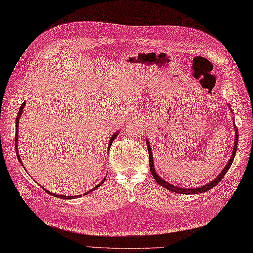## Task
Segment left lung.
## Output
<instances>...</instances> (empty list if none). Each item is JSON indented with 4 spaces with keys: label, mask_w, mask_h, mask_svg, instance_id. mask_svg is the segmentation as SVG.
<instances>
[{
    "label": "left lung",
    "mask_w": 253,
    "mask_h": 253,
    "mask_svg": "<svg viewBox=\"0 0 253 253\" xmlns=\"http://www.w3.org/2000/svg\"><path fill=\"white\" fill-rule=\"evenodd\" d=\"M234 129H235V141H234V147H233V152H232V155H231V158H230V160L228 161V164L225 165V167L223 168V170L221 171V173H220L219 175H218L215 179H212L211 182V183H209V184H206V185H204V186H201L200 188H196V187H194V188H188V189H187V188H182V187L174 186V185H172V184H170V183H168L167 180H165V179L161 178V177L158 175V174L156 173V170L154 169V163H153V156H152L151 145H150V143H148V140H146L147 151H148V155H150V170H151V173H152L153 177L155 178V180H156V182H157L160 186H163L164 188H167L168 190L173 191V192H176V193L194 194V193L205 192V191H207V190H210V189L213 188V187L217 186V185L220 183V180L222 179V177L225 175V173L228 172V170L230 169V167H231V165H232V163H233V160H234L235 154H236V148H237V140H238V130H237V128H236V127H234Z\"/></svg>",
    "instance_id": "obj_1"
}]
</instances>
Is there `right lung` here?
<instances>
[{
	"instance_id": "right-lung-1",
	"label": "right lung",
	"mask_w": 253,
	"mask_h": 253,
	"mask_svg": "<svg viewBox=\"0 0 253 253\" xmlns=\"http://www.w3.org/2000/svg\"><path fill=\"white\" fill-rule=\"evenodd\" d=\"M23 108H24V102L22 103L21 105V107H20V109H19V112H18V115H17V119H16V130H17V133H16V137H15V146H16V148H18V124H19V120H20V118H21V114H22V111H23ZM119 134V131H116L112 137H111V139H110V142H109V148H110V146H111V144H112V142L114 141V139L116 138V135ZM16 152H17V157H18V160L20 161V164L22 165V163H21V159H20V156H19V154H18V151L16 150ZM106 180V178H103V180L102 182H100L98 185L97 186H95L93 189H90V190H88L86 193H83V196H85V194H87L88 192H90V191H93V190H95V189H97L98 188L99 186H101L102 184H103V182H105ZM49 194H51V196H53V197H56V198H61V199H77V198H79L80 196H74V197H68V196H60V194H54V193H52V192H49L48 190H46Z\"/></svg>"
}]
</instances>
